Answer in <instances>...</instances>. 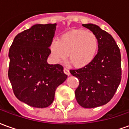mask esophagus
Listing matches in <instances>:
<instances>
[{
    "label": "esophagus",
    "instance_id": "34e87169",
    "mask_svg": "<svg viewBox=\"0 0 129 129\" xmlns=\"http://www.w3.org/2000/svg\"><path fill=\"white\" fill-rule=\"evenodd\" d=\"M63 71H64L65 74H66L67 75H70V70L67 69V68H64L63 69Z\"/></svg>",
    "mask_w": 129,
    "mask_h": 129
}]
</instances>
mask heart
Instances as JSON below:
<instances>
[{"mask_svg":"<svg viewBox=\"0 0 129 129\" xmlns=\"http://www.w3.org/2000/svg\"><path fill=\"white\" fill-rule=\"evenodd\" d=\"M99 44V39L93 32L73 29L62 34L58 41H52L50 51L56 62H63L68 56L76 67L83 68L95 59Z\"/></svg>","mask_w":129,"mask_h":129,"instance_id":"obj_1","label":"heart"}]
</instances>
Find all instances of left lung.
<instances>
[{"label": "left lung", "instance_id": "8db88e82", "mask_svg": "<svg viewBox=\"0 0 129 129\" xmlns=\"http://www.w3.org/2000/svg\"><path fill=\"white\" fill-rule=\"evenodd\" d=\"M82 26L96 34L99 49L89 65L71 70L70 73L79 80L75 92L79 104L84 108H95L107 104L119 86L122 78L121 54L111 34L95 24H82Z\"/></svg>", "mask_w": 129, "mask_h": 129}]
</instances>
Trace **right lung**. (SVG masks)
<instances>
[{"instance_id": "add662e5", "label": "right lung", "mask_w": 129, "mask_h": 129, "mask_svg": "<svg viewBox=\"0 0 129 129\" xmlns=\"http://www.w3.org/2000/svg\"><path fill=\"white\" fill-rule=\"evenodd\" d=\"M56 29V23L34 25L16 36L9 50L8 77L14 93L32 107L50 105L57 87L68 77L62 66L47 61Z\"/></svg>"}]
</instances>
